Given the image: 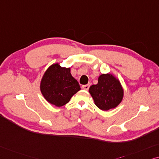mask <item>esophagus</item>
I'll return each instance as SVG.
<instances>
[{
  "instance_id": "1",
  "label": "esophagus",
  "mask_w": 159,
  "mask_h": 159,
  "mask_svg": "<svg viewBox=\"0 0 159 159\" xmlns=\"http://www.w3.org/2000/svg\"><path fill=\"white\" fill-rule=\"evenodd\" d=\"M89 86H90L89 84H87V85L82 86V89H84V90H88L89 89Z\"/></svg>"
}]
</instances>
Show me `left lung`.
Returning <instances> with one entry per match:
<instances>
[{"label": "left lung", "mask_w": 159, "mask_h": 159, "mask_svg": "<svg viewBox=\"0 0 159 159\" xmlns=\"http://www.w3.org/2000/svg\"><path fill=\"white\" fill-rule=\"evenodd\" d=\"M94 104L102 111L113 109L121 102L124 92L119 79L113 74H101L98 83L89 89Z\"/></svg>", "instance_id": "left-lung-1"}]
</instances>
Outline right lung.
<instances>
[{
	"instance_id": "right-lung-1",
	"label": "right lung",
	"mask_w": 159,
	"mask_h": 159,
	"mask_svg": "<svg viewBox=\"0 0 159 159\" xmlns=\"http://www.w3.org/2000/svg\"><path fill=\"white\" fill-rule=\"evenodd\" d=\"M40 89L50 104L62 107L78 91V81L72 76L70 67H61L58 62L48 67L41 78Z\"/></svg>"
}]
</instances>
